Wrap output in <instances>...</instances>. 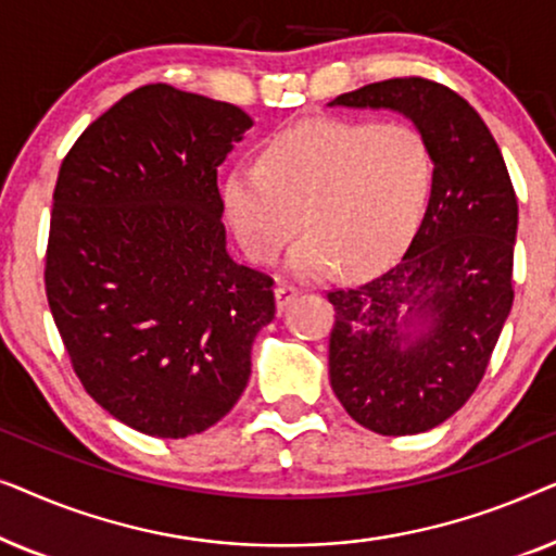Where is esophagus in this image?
Returning <instances> with one entry per match:
<instances>
[{
	"label": "esophagus",
	"mask_w": 556,
	"mask_h": 556,
	"mask_svg": "<svg viewBox=\"0 0 556 556\" xmlns=\"http://www.w3.org/2000/svg\"><path fill=\"white\" fill-rule=\"evenodd\" d=\"M301 291L295 286H288V283H280L278 288H276V306H278V311H283L288 303H291L295 295H299Z\"/></svg>",
	"instance_id": "obj_1"
}]
</instances>
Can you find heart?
Segmentation results:
<instances>
[{"instance_id":"1","label":"heart","mask_w":556,"mask_h":556,"mask_svg":"<svg viewBox=\"0 0 556 556\" xmlns=\"http://www.w3.org/2000/svg\"><path fill=\"white\" fill-rule=\"evenodd\" d=\"M432 156L407 124L311 118L273 136L263 162L235 166L227 217L250 261L270 263L301 227L288 268L314 278L339 265L367 273L390 263L420 225Z\"/></svg>"}]
</instances>
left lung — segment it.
<instances>
[{
	"mask_svg": "<svg viewBox=\"0 0 556 556\" xmlns=\"http://www.w3.org/2000/svg\"><path fill=\"white\" fill-rule=\"evenodd\" d=\"M331 105L405 113L435 164L405 255L367 283L326 293L333 394L367 430L415 435L481 384L514 303L519 204L489 126L447 86L390 78Z\"/></svg>",
	"mask_w": 556,
	"mask_h": 556,
	"instance_id": "1",
	"label": "left lung"
}]
</instances>
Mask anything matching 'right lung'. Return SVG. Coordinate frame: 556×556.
<instances>
[{
	"mask_svg": "<svg viewBox=\"0 0 556 556\" xmlns=\"http://www.w3.org/2000/svg\"><path fill=\"white\" fill-rule=\"evenodd\" d=\"M253 121L166 83L131 90L67 151L45 293L86 392L128 428L187 438L230 413L273 278L227 255L217 166Z\"/></svg>",
	"mask_w": 556,
	"mask_h": 556,
	"instance_id": "add662e5",
	"label": "right lung"
}]
</instances>
